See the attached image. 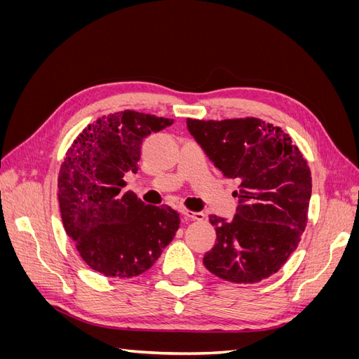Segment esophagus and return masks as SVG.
<instances>
[{"label": "esophagus", "instance_id": "1", "mask_svg": "<svg viewBox=\"0 0 359 359\" xmlns=\"http://www.w3.org/2000/svg\"><path fill=\"white\" fill-rule=\"evenodd\" d=\"M182 215L186 217L187 220H196V222H202L205 219V214L203 212H193V211H189V210H182L181 211Z\"/></svg>", "mask_w": 359, "mask_h": 359}]
</instances>
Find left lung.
Segmentation results:
<instances>
[{
    "label": "left lung",
    "instance_id": "8db88e82",
    "mask_svg": "<svg viewBox=\"0 0 359 359\" xmlns=\"http://www.w3.org/2000/svg\"><path fill=\"white\" fill-rule=\"evenodd\" d=\"M187 128L215 168L240 182L233 219L210 215L217 243L203 265L232 283L268 278L295 252L306 229L311 198L307 161L283 130L257 118H189Z\"/></svg>",
    "mask_w": 359,
    "mask_h": 359
}]
</instances>
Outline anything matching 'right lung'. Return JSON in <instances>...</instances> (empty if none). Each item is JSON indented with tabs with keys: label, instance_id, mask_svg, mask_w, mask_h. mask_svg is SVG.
Returning a JSON list of instances; mask_svg holds the SVG:
<instances>
[{
	"label": "right lung",
	"instance_id": "obj_1",
	"mask_svg": "<svg viewBox=\"0 0 359 359\" xmlns=\"http://www.w3.org/2000/svg\"><path fill=\"white\" fill-rule=\"evenodd\" d=\"M172 119L116 112L74 139L58 177L64 229L85 264L106 277L130 278L156 264L180 227L170 206L147 205L126 191L124 175L137 172L144 139Z\"/></svg>",
	"mask_w": 359,
	"mask_h": 359
}]
</instances>
